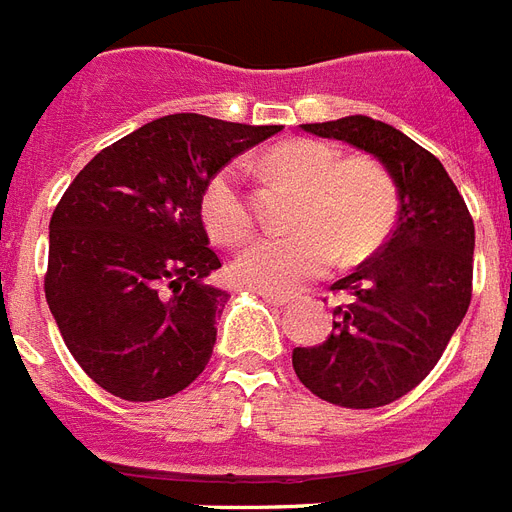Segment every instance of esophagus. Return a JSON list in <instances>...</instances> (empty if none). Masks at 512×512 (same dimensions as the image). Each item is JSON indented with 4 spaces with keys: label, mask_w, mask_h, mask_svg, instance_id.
<instances>
[{
    "label": "esophagus",
    "mask_w": 512,
    "mask_h": 512,
    "mask_svg": "<svg viewBox=\"0 0 512 512\" xmlns=\"http://www.w3.org/2000/svg\"><path fill=\"white\" fill-rule=\"evenodd\" d=\"M259 296L264 298L269 306H275V309H285V306H290V298L280 296V293H267V290H259Z\"/></svg>",
    "instance_id": "1"
}]
</instances>
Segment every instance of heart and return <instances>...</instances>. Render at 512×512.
<instances>
[{
  "mask_svg": "<svg viewBox=\"0 0 512 512\" xmlns=\"http://www.w3.org/2000/svg\"><path fill=\"white\" fill-rule=\"evenodd\" d=\"M269 163L306 190L298 211V235H261L230 264L237 285L290 293L322 277L338 253L346 264L370 259L386 243L399 214L394 179L372 158H346L320 140H290L269 153ZM200 216L208 235L237 243L251 232V208L240 187V166L227 163L200 192Z\"/></svg>",
  "mask_w": 512,
  "mask_h": 512,
  "instance_id": "obj_1",
  "label": "heart"
}]
</instances>
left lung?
Returning <instances> with one entry per match:
<instances>
[{
	"instance_id": "left-lung-1",
	"label": "left lung",
	"mask_w": 512,
	"mask_h": 512,
	"mask_svg": "<svg viewBox=\"0 0 512 512\" xmlns=\"http://www.w3.org/2000/svg\"><path fill=\"white\" fill-rule=\"evenodd\" d=\"M301 129L370 153L399 192L388 243L333 285L346 304L335 306L330 338L293 349V370L312 394L351 410L383 407L433 370L468 312L473 219L439 158L394 126L346 116Z\"/></svg>"
}]
</instances>
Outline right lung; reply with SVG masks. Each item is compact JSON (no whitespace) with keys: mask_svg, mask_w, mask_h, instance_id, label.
<instances>
[{"mask_svg":"<svg viewBox=\"0 0 512 512\" xmlns=\"http://www.w3.org/2000/svg\"><path fill=\"white\" fill-rule=\"evenodd\" d=\"M280 132L174 113L97 153L49 219V312L81 370L126 402L179 394L206 370L230 293L208 248L200 192Z\"/></svg>","mask_w":512,"mask_h":512,"instance_id":"add662e5","label":"right lung"}]
</instances>
